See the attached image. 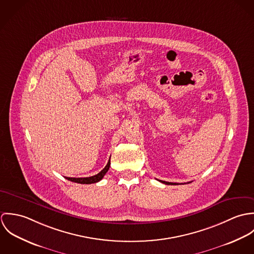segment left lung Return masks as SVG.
Instances as JSON below:
<instances>
[{
	"label": "left lung",
	"instance_id": "left-lung-1",
	"mask_svg": "<svg viewBox=\"0 0 254 254\" xmlns=\"http://www.w3.org/2000/svg\"><path fill=\"white\" fill-rule=\"evenodd\" d=\"M161 183H163V184H166V185H177L176 183H169V182H165V181H160Z\"/></svg>",
	"mask_w": 254,
	"mask_h": 254
}]
</instances>
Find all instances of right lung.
I'll return each instance as SVG.
<instances>
[{"instance_id": "add662e5", "label": "right lung", "mask_w": 254, "mask_h": 254, "mask_svg": "<svg viewBox=\"0 0 254 254\" xmlns=\"http://www.w3.org/2000/svg\"><path fill=\"white\" fill-rule=\"evenodd\" d=\"M109 166H110V158H109L108 164L106 165V167L97 175L91 176V177H86V178H70V177H66L67 180L74 182V183H78V184H93V183H97V182L101 181L104 176L106 175V173L109 171Z\"/></svg>"}]
</instances>
